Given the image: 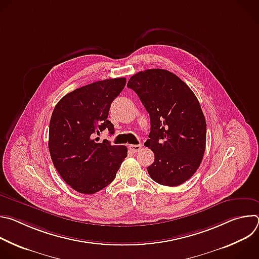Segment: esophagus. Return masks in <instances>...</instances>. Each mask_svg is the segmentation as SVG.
I'll return each mask as SVG.
<instances>
[{"label": "esophagus", "instance_id": "obj_1", "mask_svg": "<svg viewBox=\"0 0 259 259\" xmlns=\"http://www.w3.org/2000/svg\"><path fill=\"white\" fill-rule=\"evenodd\" d=\"M129 150L133 153H138L139 151H141L142 149V145L141 144H130L129 146Z\"/></svg>", "mask_w": 259, "mask_h": 259}]
</instances>
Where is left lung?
Wrapping results in <instances>:
<instances>
[{"label": "left lung", "instance_id": "obj_1", "mask_svg": "<svg viewBox=\"0 0 259 259\" xmlns=\"http://www.w3.org/2000/svg\"><path fill=\"white\" fill-rule=\"evenodd\" d=\"M127 86L150 114L144 145L155 154L147 167L151 178L166 187L186 182L200 167L206 147V120L198 98L173 72L161 68L135 73Z\"/></svg>", "mask_w": 259, "mask_h": 259}]
</instances>
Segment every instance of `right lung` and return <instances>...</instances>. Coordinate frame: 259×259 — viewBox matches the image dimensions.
Instances as JSON below:
<instances>
[{
    "label": "right lung",
    "mask_w": 259,
    "mask_h": 259,
    "mask_svg": "<svg viewBox=\"0 0 259 259\" xmlns=\"http://www.w3.org/2000/svg\"><path fill=\"white\" fill-rule=\"evenodd\" d=\"M126 85L125 78L98 81L64 95L55 105L49 126V152L62 179L78 193L92 195L107 187L127 157V147L94 138L114 134L109 107Z\"/></svg>",
    "instance_id": "1"
}]
</instances>
